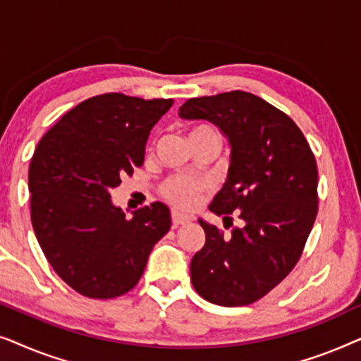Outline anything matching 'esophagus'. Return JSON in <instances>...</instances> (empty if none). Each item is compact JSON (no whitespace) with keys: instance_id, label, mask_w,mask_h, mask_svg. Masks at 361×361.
Here are the masks:
<instances>
[{"instance_id":"34e87169","label":"esophagus","mask_w":361,"mask_h":361,"mask_svg":"<svg viewBox=\"0 0 361 361\" xmlns=\"http://www.w3.org/2000/svg\"><path fill=\"white\" fill-rule=\"evenodd\" d=\"M190 220H192V216H189V215H184V214H180V212H176V210L172 212V225H174V226L184 225Z\"/></svg>"}]
</instances>
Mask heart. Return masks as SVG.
<instances>
[{
	"mask_svg": "<svg viewBox=\"0 0 361 361\" xmlns=\"http://www.w3.org/2000/svg\"><path fill=\"white\" fill-rule=\"evenodd\" d=\"M190 141L194 140H212L220 141V133L210 125H197L189 131ZM207 189V184L200 179H192L187 176H172L162 184V195L179 209H192L199 202L202 192Z\"/></svg>",
	"mask_w": 361,
	"mask_h": 361,
	"instance_id": "b5f03b06",
	"label": "heart"
}]
</instances>
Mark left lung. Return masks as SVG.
<instances>
[{"instance_id": "8db88e82", "label": "left lung", "mask_w": 361, "mask_h": 361, "mask_svg": "<svg viewBox=\"0 0 361 361\" xmlns=\"http://www.w3.org/2000/svg\"><path fill=\"white\" fill-rule=\"evenodd\" d=\"M184 120H207L230 142L228 176L209 205L243 226L230 236L199 220L205 245L190 261L194 289L209 302L248 305L274 289L302 255L319 210L317 162L290 118L248 92L190 98Z\"/></svg>"}]
</instances>
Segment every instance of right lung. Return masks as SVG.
I'll list each match as a JSON object with an SVG mask.
<instances>
[{"label": "right lung", "instance_id": "obj_1", "mask_svg": "<svg viewBox=\"0 0 361 361\" xmlns=\"http://www.w3.org/2000/svg\"><path fill=\"white\" fill-rule=\"evenodd\" d=\"M174 100L103 93L78 103L39 141L29 166L31 221L49 264L78 294L113 299L145 273L171 228L167 205L133 212L110 190L145 161L152 126Z\"/></svg>", "mask_w": 361, "mask_h": 361}]
</instances>
